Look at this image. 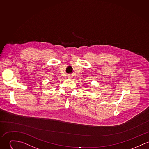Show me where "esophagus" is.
Returning <instances> with one entry per match:
<instances>
[{
  "label": "esophagus",
  "mask_w": 149,
  "mask_h": 149,
  "mask_svg": "<svg viewBox=\"0 0 149 149\" xmlns=\"http://www.w3.org/2000/svg\"><path fill=\"white\" fill-rule=\"evenodd\" d=\"M68 78H69V79H71L72 78V75H70L68 76Z\"/></svg>",
  "instance_id": "34e87169"
}]
</instances>
